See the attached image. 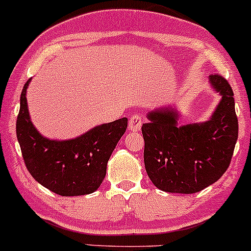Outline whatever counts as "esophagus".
Wrapping results in <instances>:
<instances>
[{"label": "esophagus", "instance_id": "1", "mask_svg": "<svg viewBox=\"0 0 251 251\" xmlns=\"http://www.w3.org/2000/svg\"><path fill=\"white\" fill-rule=\"evenodd\" d=\"M141 126H143V118H141L140 115L134 113L133 116H130V118H129V123H128L129 130L138 131L140 130Z\"/></svg>", "mask_w": 251, "mask_h": 251}]
</instances>
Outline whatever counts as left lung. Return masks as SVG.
Masks as SVG:
<instances>
[{
  "label": "left lung",
  "instance_id": "1",
  "mask_svg": "<svg viewBox=\"0 0 251 251\" xmlns=\"http://www.w3.org/2000/svg\"><path fill=\"white\" fill-rule=\"evenodd\" d=\"M210 82L222 95L210 121L179 126L177 113L161 108L150 112V122L143 125L145 169L159 190L200 192L229 167L238 139L233 90L219 74L210 75Z\"/></svg>",
  "mask_w": 251,
  "mask_h": 251
}]
</instances>
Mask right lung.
<instances>
[{"mask_svg": "<svg viewBox=\"0 0 251 251\" xmlns=\"http://www.w3.org/2000/svg\"><path fill=\"white\" fill-rule=\"evenodd\" d=\"M25 83L20 95L17 138L23 159L33 179L60 196H83L98 190L106 175L107 162L126 133L128 120L95 126L74 140L43 138L30 121Z\"/></svg>", "mask_w": 251, "mask_h": 251, "instance_id": "1", "label": "right lung"}]
</instances>
